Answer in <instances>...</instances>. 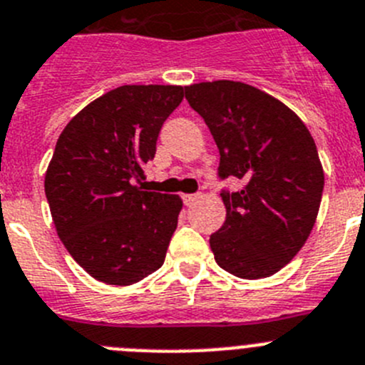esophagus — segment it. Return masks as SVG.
<instances>
[{
  "instance_id": "34e87169",
  "label": "esophagus",
  "mask_w": 365,
  "mask_h": 365,
  "mask_svg": "<svg viewBox=\"0 0 365 365\" xmlns=\"http://www.w3.org/2000/svg\"><path fill=\"white\" fill-rule=\"evenodd\" d=\"M196 200H198V194H183V203H185L187 207L192 205Z\"/></svg>"
}]
</instances>
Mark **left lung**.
I'll return each instance as SVG.
<instances>
[{
  "mask_svg": "<svg viewBox=\"0 0 365 365\" xmlns=\"http://www.w3.org/2000/svg\"><path fill=\"white\" fill-rule=\"evenodd\" d=\"M220 149L227 217L210 236L214 259L241 279L270 277L294 259L315 225L324 171L304 122L272 95L236 81L185 86Z\"/></svg>",
  "mask_w": 365,
  "mask_h": 365,
  "instance_id": "8db88e82",
  "label": "left lung"
}]
</instances>
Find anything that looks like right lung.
Listing matches in <instances>:
<instances>
[{
    "mask_svg": "<svg viewBox=\"0 0 365 365\" xmlns=\"http://www.w3.org/2000/svg\"><path fill=\"white\" fill-rule=\"evenodd\" d=\"M182 98V86L115 88L61 133L44 192L57 236L97 281L129 286L163 264L183 203L138 182L155 158L163 122Z\"/></svg>",
    "mask_w": 365,
    "mask_h": 365,
    "instance_id": "add662e5",
    "label": "right lung"
}]
</instances>
